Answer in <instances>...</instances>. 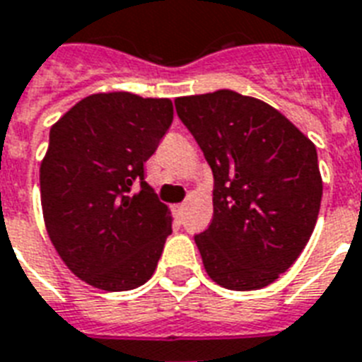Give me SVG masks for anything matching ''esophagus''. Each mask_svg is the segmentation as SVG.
<instances>
[{
  "mask_svg": "<svg viewBox=\"0 0 362 362\" xmlns=\"http://www.w3.org/2000/svg\"><path fill=\"white\" fill-rule=\"evenodd\" d=\"M184 210H186V204H184V203L176 204V206H175V216L178 218V220H182V216H184Z\"/></svg>",
  "mask_w": 362,
  "mask_h": 362,
  "instance_id": "esophagus-1",
  "label": "esophagus"
}]
</instances>
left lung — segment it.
<instances>
[{
    "instance_id": "left-lung-1",
    "label": "left lung",
    "mask_w": 362,
    "mask_h": 362,
    "mask_svg": "<svg viewBox=\"0 0 362 362\" xmlns=\"http://www.w3.org/2000/svg\"><path fill=\"white\" fill-rule=\"evenodd\" d=\"M214 175V216L195 235L206 274L233 291L269 286L308 244L323 182L314 142L233 90L175 99Z\"/></svg>"
}]
</instances>
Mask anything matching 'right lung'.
Returning a JSON list of instances; mask_svg holds the SVG:
<instances>
[{
  "instance_id": "add662e5",
  "label": "right lung",
  "mask_w": 362,
  "mask_h": 362,
  "mask_svg": "<svg viewBox=\"0 0 362 362\" xmlns=\"http://www.w3.org/2000/svg\"><path fill=\"white\" fill-rule=\"evenodd\" d=\"M170 124V99L110 92L84 98L50 129L42 218L59 257L90 286L129 291L158 267L173 218L144 180V163Z\"/></svg>"
}]
</instances>
